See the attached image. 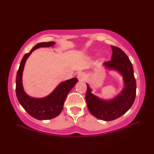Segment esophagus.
I'll return each mask as SVG.
<instances>
[{"mask_svg": "<svg viewBox=\"0 0 154 154\" xmlns=\"http://www.w3.org/2000/svg\"><path fill=\"white\" fill-rule=\"evenodd\" d=\"M86 75L85 72H79L77 75V78L79 81H83L85 79Z\"/></svg>", "mask_w": 154, "mask_h": 154, "instance_id": "34e87169", "label": "esophagus"}]
</instances>
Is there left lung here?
Listing matches in <instances>:
<instances>
[{"instance_id":"1","label":"left lung","mask_w":154,"mask_h":154,"mask_svg":"<svg viewBox=\"0 0 154 154\" xmlns=\"http://www.w3.org/2000/svg\"><path fill=\"white\" fill-rule=\"evenodd\" d=\"M111 60L103 64L108 70L117 71L122 75L124 87L121 92L111 100H103L92 93L87 83L85 101L91 114L103 121H113L127 112L133 104L136 96V82L133 67L128 57L119 48L111 45Z\"/></svg>"}]
</instances>
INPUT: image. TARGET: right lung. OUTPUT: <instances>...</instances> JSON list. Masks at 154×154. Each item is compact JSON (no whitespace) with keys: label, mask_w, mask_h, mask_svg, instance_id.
Returning <instances> with one entry per match:
<instances>
[{"label":"right lung","mask_w":154,"mask_h":154,"mask_svg":"<svg viewBox=\"0 0 154 154\" xmlns=\"http://www.w3.org/2000/svg\"><path fill=\"white\" fill-rule=\"evenodd\" d=\"M54 41L38 43L29 53L24 54L21 61L16 78V94L19 102L29 115L38 120L54 119L62 112L66 97L70 90L77 83L76 78L60 83L49 95L42 98H35L28 95L24 91L22 84V74L25 63L31 54L39 48L53 46Z\"/></svg>","instance_id":"obj_1"}]
</instances>
